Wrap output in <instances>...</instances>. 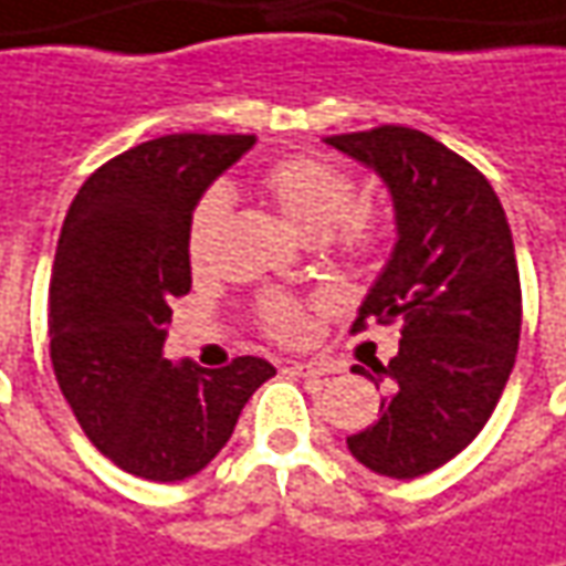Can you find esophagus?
Returning <instances> with one entry per match:
<instances>
[{"label": "esophagus", "instance_id": "obj_1", "mask_svg": "<svg viewBox=\"0 0 566 566\" xmlns=\"http://www.w3.org/2000/svg\"><path fill=\"white\" fill-rule=\"evenodd\" d=\"M292 376H302V379H323V376H333L338 373V366L329 360H307V364H292Z\"/></svg>", "mask_w": 566, "mask_h": 566}]
</instances>
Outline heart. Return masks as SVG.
<instances>
[{
	"label": "heart",
	"instance_id": "heart-1",
	"mask_svg": "<svg viewBox=\"0 0 566 566\" xmlns=\"http://www.w3.org/2000/svg\"><path fill=\"white\" fill-rule=\"evenodd\" d=\"M259 187L261 193L274 202L276 212L307 240L329 233V240L345 255H364L379 240L376 212L364 202H354L350 175L326 159L305 157V154L276 159L261 171ZM224 212H228L224 193H218V190L202 193L200 202L190 212V228H187L190 259L202 261L212 252ZM259 321L264 333L276 342H286V345L305 342L311 333L307 307L283 292L261 295Z\"/></svg>",
	"mask_w": 566,
	"mask_h": 566
}]
</instances>
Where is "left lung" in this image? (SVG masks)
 <instances>
[{
    "label": "left lung",
    "instance_id": "left-lung-1",
    "mask_svg": "<svg viewBox=\"0 0 566 566\" xmlns=\"http://www.w3.org/2000/svg\"><path fill=\"white\" fill-rule=\"evenodd\" d=\"M329 147L379 175L397 243L350 333L400 323V350L373 369L388 381L379 422L350 434V455L409 481L447 465L481 434L521 342V276L496 190L469 159L407 126L329 135Z\"/></svg>",
    "mask_w": 566,
    "mask_h": 566
}]
</instances>
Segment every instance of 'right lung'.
Segmentation results:
<instances>
[{"label": "right lung", "instance_id": "obj_1", "mask_svg": "<svg viewBox=\"0 0 566 566\" xmlns=\"http://www.w3.org/2000/svg\"><path fill=\"white\" fill-rule=\"evenodd\" d=\"M255 135H163L95 169L70 202L49 286L54 379L101 453L144 481H185L231 440L276 369L163 357L171 298L190 292V212Z\"/></svg>", "mask_w": 566, "mask_h": 566}]
</instances>
